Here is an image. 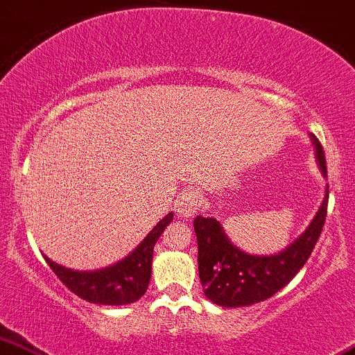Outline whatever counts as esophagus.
I'll return each mask as SVG.
<instances>
[{
    "label": "esophagus",
    "instance_id": "1",
    "mask_svg": "<svg viewBox=\"0 0 355 355\" xmlns=\"http://www.w3.org/2000/svg\"><path fill=\"white\" fill-rule=\"evenodd\" d=\"M201 206V195L196 190L183 191L178 200L175 201V211L183 219H190L198 213Z\"/></svg>",
    "mask_w": 355,
    "mask_h": 355
}]
</instances>
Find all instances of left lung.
Wrapping results in <instances>:
<instances>
[{"label": "left lung", "mask_w": 355, "mask_h": 355, "mask_svg": "<svg viewBox=\"0 0 355 355\" xmlns=\"http://www.w3.org/2000/svg\"><path fill=\"white\" fill-rule=\"evenodd\" d=\"M315 159L326 175L324 152L315 134L309 132ZM327 195L324 187L320 208L302 234L275 254L257 255L237 248L216 218L196 216L193 221L198 241V272L206 298L218 306L242 308L266 302L302 270L320 239L326 221Z\"/></svg>", "instance_id": "8db88e82"}]
</instances>
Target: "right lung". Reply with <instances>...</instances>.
Listing matches in <instances>:
<instances>
[{
  "label": "right lung",
  "mask_w": 355,
  "mask_h": 355,
  "mask_svg": "<svg viewBox=\"0 0 355 355\" xmlns=\"http://www.w3.org/2000/svg\"><path fill=\"white\" fill-rule=\"evenodd\" d=\"M172 219L173 213L165 214L155 224L154 230L124 259L96 270H73L53 262L47 255H44V259L52 272L60 278L62 284L85 302L111 306L134 303L146 293L149 286L154 245Z\"/></svg>",
  "instance_id": "obj_1"
}]
</instances>
